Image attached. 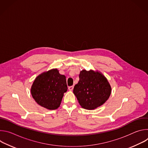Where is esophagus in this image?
<instances>
[{"label":"esophagus","instance_id":"esophagus-1","mask_svg":"<svg viewBox=\"0 0 148 148\" xmlns=\"http://www.w3.org/2000/svg\"><path fill=\"white\" fill-rule=\"evenodd\" d=\"M73 88H74V86H70V87H69V91H73Z\"/></svg>","mask_w":148,"mask_h":148}]
</instances>
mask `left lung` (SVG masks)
<instances>
[{
    "instance_id": "8db88e82",
    "label": "left lung",
    "mask_w": 148,
    "mask_h": 148,
    "mask_svg": "<svg viewBox=\"0 0 148 148\" xmlns=\"http://www.w3.org/2000/svg\"><path fill=\"white\" fill-rule=\"evenodd\" d=\"M79 81L75 84L73 93L82 108L92 110L106 102L111 93V87L101 72L83 70L79 74Z\"/></svg>"
}]
</instances>
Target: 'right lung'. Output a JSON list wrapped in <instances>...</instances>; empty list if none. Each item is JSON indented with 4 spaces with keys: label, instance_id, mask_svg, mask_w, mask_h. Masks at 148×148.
<instances>
[{
    "label": "right lung",
    "instance_id": "right-lung-1",
    "mask_svg": "<svg viewBox=\"0 0 148 148\" xmlns=\"http://www.w3.org/2000/svg\"><path fill=\"white\" fill-rule=\"evenodd\" d=\"M66 77L57 69L39 74L34 79L30 91L35 101L49 110L57 109L64 93L67 91Z\"/></svg>",
    "mask_w": 148,
    "mask_h": 148
}]
</instances>
